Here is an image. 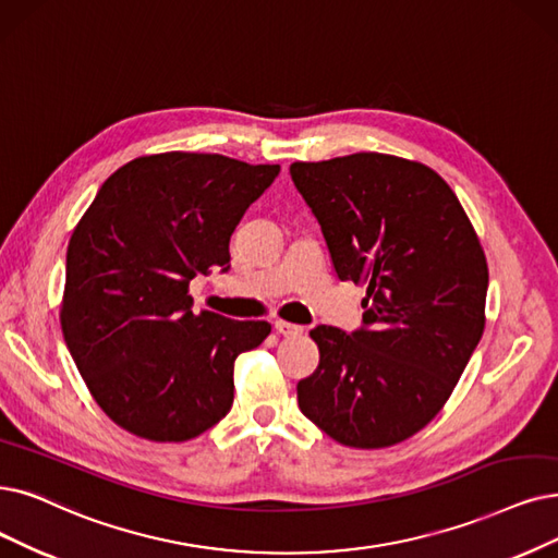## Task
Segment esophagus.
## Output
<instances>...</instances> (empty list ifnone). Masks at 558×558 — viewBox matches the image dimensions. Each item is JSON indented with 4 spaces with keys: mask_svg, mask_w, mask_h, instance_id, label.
I'll return each mask as SVG.
<instances>
[{
    "mask_svg": "<svg viewBox=\"0 0 558 558\" xmlns=\"http://www.w3.org/2000/svg\"><path fill=\"white\" fill-rule=\"evenodd\" d=\"M275 331L281 333V337H300V333L304 331V327L293 325V323H286V320H277L275 323Z\"/></svg>",
    "mask_w": 558,
    "mask_h": 558,
    "instance_id": "34e87169",
    "label": "esophagus"
}]
</instances>
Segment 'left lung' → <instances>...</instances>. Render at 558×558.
<instances>
[{"label":"left lung","instance_id":"obj_1","mask_svg":"<svg viewBox=\"0 0 558 558\" xmlns=\"http://www.w3.org/2000/svg\"><path fill=\"white\" fill-rule=\"evenodd\" d=\"M341 281L366 283L352 333L318 325L320 364L302 414L343 447L385 449L447 403L485 327L487 260L470 217L430 167L385 153L293 162Z\"/></svg>","mask_w":558,"mask_h":558}]
</instances>
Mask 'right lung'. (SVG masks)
Masks as SVG:
<instances>
[{"label": "right lung", "mask_w": 558, "mask_h": 558, "mask_svg": "<svg viewBox=\"0 0 558 558\" xmlns=\"http://www.w3.org/2000/svg\"><path fill=\"white\" fill-rule=\"evenodd\" d=\"M279 165L144 155L111 173L65 254L61 331L100 410L150 441H187L233 405V362L265 320L192 311L190 281L229 270V242Z\"/></svg>", "instance_id": "right-lung-1"}]
</instances>
